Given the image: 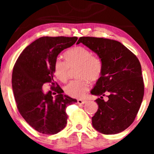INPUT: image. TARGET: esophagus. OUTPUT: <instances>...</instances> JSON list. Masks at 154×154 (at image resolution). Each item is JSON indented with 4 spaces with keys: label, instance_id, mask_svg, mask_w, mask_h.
<instances>
[{
    "label": "esophagus",
    "instance_id": "esophagus-1",
    "mask_svg": "<svg viewBox=\"0 0 154 154\" xmlns=\"http://www.w3.org/2000/svg\"><path fill=\"white\" fill-rule=\"evenodd\" d=\"M86 102L85 100L84 99H78L77 100V103L79 104H84Z\"/></svg>",
    "mask_w": 154,
    "mask_h": 154
}]
</instances>
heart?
Segmentation results:
<instances>
[{"label":"heart","instance_id":"1","mask_svg":"<svg viewBox=\"0 0 154 154\" xmlns=\"http://www.w3.org/2000/svg\"><path fill=\"white\" fill-rule=\"evenodd\" d=\"M66 62L57 59L54 65L56 77L63 82L69 77L70 69L77 67L76 77L79 79L72 80L64 88V91L72 98H81L88 91V80L96 82L101 76L102 63L91 51L81 46L74 47L65 52L63 55Z\"/></svg>","mask_w":154,"mask_h":154}]
</instances>
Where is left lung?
<instances>
[{"mask_svg": "<svg viewBox=\"0 0 154 154\" xmlns=\"http://www.w3.org/2000/svg\"><path fill=\"white\" fill-rule=\"evenodd\" d=\"M82 43L99 56L101 76L92 95L98 111L92 117L95 130L105 135L116 134L131 125L138 112L144 95V83L138 59L116 40L94 37H81ZM107 94V102L103 99Z\"/></svg>", "mask_w": 154, "mask_h": 154, "instance_id": "obj_1", "label": "left lung"}]
</instances>
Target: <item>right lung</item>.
Listing matches in <instances>:
<instances>
[{
    "instance_id": "obj_1",
    "label": "right lung",
    "mask_w": 154,
    "mask_h": 154,
    "mask_svg": "<svg viewBox=\"0 0 154 154\" xmlns=\"http://www.w3.org/2000/svg\"><path fill=\"white\" fill-rule=\"evenodd\" d=\"M77 40V37H42L22 51L14 66L12 88L17 109L26 122L40 133L54 135L63 130L68 117L66 107L77 102L63 95L54 79L58 55ZM45 83L51 84L54 93H43ZM56 93L54 99L52 94Z\"/></svg>"
}]
</instances>
